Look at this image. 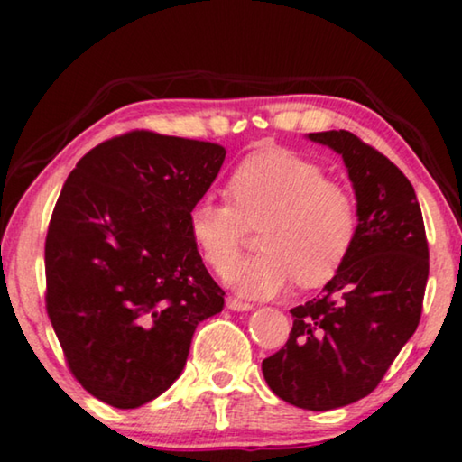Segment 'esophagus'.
Segmentation results:
<instances>
[{
	"mask_svg": "<svg viewBox=\"0 0 462 462\" xmlns=\"http://www.w3.org/2000/svg\"><path fill=\"white\" fill-rule=\"evenodd\" d=\"M226 307H229L231 311H252V309H254L252 302H245V300H239V299H229V300H226Z\"/></svg>",
	"mask_w": 462,
	"mask_h": 462,
	"instance_id": "obj_1",
	"label": "esophagus"
}]
</instances>
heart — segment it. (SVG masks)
I'll return each mask as SVG.
<instances>
[{"instance_id": "1", "label": "heart", "mask_w": 462, "mask_h": 462, "mask_svg": "<svg viewBox=\"0 0 462 462\" xmlns=\"http://www.w3.org/2000/svg\"><path fill=\"white\" fill-rule=\"evenodd\" d=\"M225 193L229 201L199 198L187 223L206 264L217 273L232 269L237 292L267 299L294 280L300 288L324 286L349 258L357 204L318 162L280 147L256 151L233 168ZM258 226L263 252L236 265L247 229Z\"/></svg>"}]
</instances>
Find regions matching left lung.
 <instances>
[{
    "label": "left lung",
    "instance_id": "8db88e82",
    "mask_svg": "<svg viewBox=\"0 0 462 462\" xmlns=\"http://www.w3.org/2000/svg\"><path fill=\"white\" fill-rule=\"evenodd\" d=\"M309 138L343 155L357 198V237L324 294L290 309L288 343L264 381L296 408L332 410L370 395L420 321L429 244L414 187L389 157L346 130Z\"/></svg>",
    "mask_w": 462,
    "mask_h": 462
}]
</instances>
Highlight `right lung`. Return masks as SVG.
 Segmentation results:
<instances>
[{
	"label": "right lung",
	"instance_id": "obj_1",
	"mask_svg": "<svg viewBox=\"0 0 462 462\" xmlns=\"http://www.w3.org/2000/svg\"><path fill=\"white\" fill-rule=\"evenodd\" d=\"M226 151L132 130L81 157L46 236V311L81 387L119 410L162 395L195 328L223 311L187 214Z\"/></svg>",
	"mask_w": 462,
	"mask_h": 462
}]
</instances>
